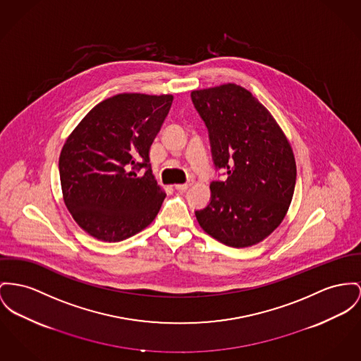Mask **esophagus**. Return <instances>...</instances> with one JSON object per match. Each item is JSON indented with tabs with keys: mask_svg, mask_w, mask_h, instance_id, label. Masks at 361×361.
<instances>
[{
	"mask_svg": "<svg viewBox=\"0 0 361 361\" xmlns=\"http://www.w3.org/2000/svg\"><path fill=\"white\" fill-rule=\"evenodd\" d=\"M190 186L192 183H182V185H175V189L179 192H185Z\"/></svg>",
	"mask_w": 361,
	"mask_h": 361,
	"instance_id": "esophagus-1",
	"label": "esophagus"
}]
</instances>
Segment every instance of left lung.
<instances>
[{"mask_svg": "<svg viewBox=\"0 0 361 361\" xmlns=\"http://www.w3.org/2000/svg\"><path fill=\"white\" fill-rule=\"evenodd\" d=\"M192 101L216 169L227 171V179L211 183V202L195 217L227 246L256 245L288 214L297 176L290 142L264 105L235 83L192 90Z\"/></svg>", "mask_w": 361, "mask_h": 361, "instance_id": "left-lung-1", "label": "left lung"}]
</instances>
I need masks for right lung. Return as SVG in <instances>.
<instances>
[{"label": "right lung", "mask_w": 361, "mask_h": 361, "mask_svg": "<svg viewBox=\"0 0 361 361\" xmlns=\"http://www.w3.org/2000/svg\"><path fill=\"white\" fill-rule=\"evenodd\" d=\"M173 96L121 93L80 121L59 159L63 198L73 220L104 242L127 240L157 216L166 192L149 164V150ZM146 168L138 177L136 171Z\"/></svg>", "instance_id": "right-lung-1"}]
</instances>
